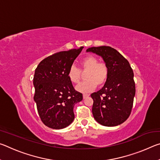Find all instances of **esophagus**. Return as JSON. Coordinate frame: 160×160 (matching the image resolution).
<instances>
[{"mask_svg":"<svg viewBox=\"0 0 160 160\" xmlns=\"http://www.w3.org/2000/svg\"><path fill=\"white\" fill-rule=\"evenodd\" d=\"M89 96H90V94H83V99H85Z\"/></svg>","mask_w":160,"mask_h":160,"instance_id":"34e87169","label":"esophagus"}]
</instances>
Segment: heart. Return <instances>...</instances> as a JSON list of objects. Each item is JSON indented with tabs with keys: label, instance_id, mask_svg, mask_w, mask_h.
<instances>
[{
	"label": "heart",
	"instance_id": "b5f03b06",
	"mask_svg": "<svg viewBox=\"0 0 160 160\" xmlns=\"http://www.w3.org/2000/svg\"><path fill=\"white\" fill-rule=\"evenodd\" d=\"M80 69L75 66L70 67L68 78L72 83L79 82L82 72H87L85 82L76 86V90L82 93L90 92L97 86L104 85L109 78V68L104 62H99V59L93 55H88L80 61Z\"/></svg>",
	"mask_w": 160,
	"mask_h": 160
}]
</instances>
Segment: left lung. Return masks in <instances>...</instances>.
<instances>
[{
  "label": "left lung",
  "mask_w": 160,
  "mask_h": 160,
  "mask_svg": "<svg viewBox=\"0 0 160 160\" xmlns=\"http://www.w3.org/2000/svg\"><path fill=\"white\" fill-rule=\"evenodd\" d=\"M87 51L102 56L109 68L104 86L91 94L94 118L105 126L120 125L129 117L133 104L135 84L132 69L128 60L113 48L102 46L89 48Z\"/></svg>",
  "instance_id": "left-lung-1"
}]
</instances>
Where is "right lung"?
<instances>
[{"mask_svg":"<svg viewBox=\"0 0 160 160\" xmlns=\"http://www.w3.org/2000/svg\"><path fill=\"white\" fill-rule=\"evenodd\" d=\"M82 48L53 53L35 70L34 99L40 118L48 128H64L74 120L73 108L82 100V94L75 90L68 72Z\"/></svg>","mask_w":160,"mask_h":160,"instance_id":"right-lung-1","label":"right lung"}]
</instances>
